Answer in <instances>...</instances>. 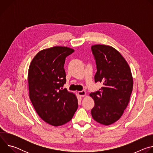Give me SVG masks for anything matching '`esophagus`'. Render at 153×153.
<instances>
[{"label": "esophagus", "mask_w": 153, "mask_h": 153, "mask_svg": "<svg viewBox=\"0 0 153 153\" xmlns=\"http://www.w3.org/2000/svg\"><path fill=\"white\" fill-rule=\"evenodd\" d=\"M78 95L80 97H84L86 95V92L85 91H78Z\"/></svg>", "instance_id": "34e87169"}]
</instances>
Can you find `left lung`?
<instances>
[{
    "label": "left lung",
    "instance_id": "obj_1",
    "mask_svg": "<svg viewBox=\"0 0 153 153\" xmlns=\"http://www.w3.org/2000/svg\"><path fill=\"white\" fill-rule=\"evenodd\" d=\"M91 51L97 68L95 82H102L103 86L90 94L95 102L91 113L96 122L109 125L118 120L127 107L133 79L128 64L116 49L95 45Z\"/></svg>",
    "mask_w": 153,
    "mask_h": 153
}]
</instances>
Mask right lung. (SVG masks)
<instances>
[{
    "label": "right lung",
    "instance_id": "add662e5",
    "mask_svg": "<svg viewBox=\"0 0 153 153\" xmlns=\"http://www.w3.org/2000/svg\"><path fill=\"white\" fill-rule=\"evenodd\" d=\"M74 51L64 47L42 50L29 67L30 99L40 117L53 126L71 120L78 107L76 96L63 88L67 81L65 59Z\"/></svg>",
    "mask_w": 153,
    "mask_h": 153
}]
</instances>
